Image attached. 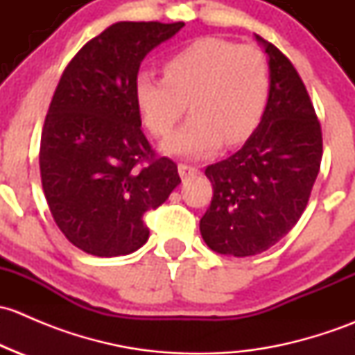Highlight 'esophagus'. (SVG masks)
Masks as SVG:
<instances>
[{
  "label": "esophagus",
  "mask_w": 355,
  "mask_h": 355,
  "mask_svg": "<svg viewBox=\"0 0 355 355\" xmlns=\"http://www.w3.org/2000/svg\"><path fill=\"white\" fill-rule=\"evenodd\" d=\"M178 173H180L182 178H192V177H198L200 170L198 166H192V164L180 163L178 164Z\"/></svg>",
  "instance_id": "34e87169"
}]
</instances>
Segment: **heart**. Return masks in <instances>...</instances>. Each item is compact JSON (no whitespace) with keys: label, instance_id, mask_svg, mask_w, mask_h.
<instances>
[{"label":"heart","instance_id":"b5f03b06","mask_svg":"<svg viewBox=\"0 0 355 355\" xmlns=\"http://www.w3.org/2000/svg\"><path fill=\"white\" fill-rule=\"evenodd\" d=\"M164 77L137 75L135 101L156 137H166L192 111L187 123L163 144L168 155L199 157L223 142H245L263 120L271 92L266 55L254 46L200 37L164 62Z\"/></svg>","mask_w":355,"mask_h":355}]
</instances>
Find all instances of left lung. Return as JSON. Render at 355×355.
Masks as SVG:
<instances>
[{"mask_svg":"<svg viewBox=\"0 0 355 355\" xmlns=\"http://www.w3.org/2000/svg\"><path fill=\"white\" fill-rule=\"evenodd\" d=\"M271 92L259 127L235 155L209 164L213 198L200 218L209 249L256 256L273 247L302 216L323 156V134L302 78L271 42Z\"/></svg>","mask_w":355,"mask_h":355,"instance_id":"left-lung-1","label":"left lung"}]
</instances>
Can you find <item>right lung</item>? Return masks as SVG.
<instances>
[{"label":"right lung","instance_id":"add662e5","mask_svg":"<svg viewBox=\"0 0 355 355\" xmlns=\"http://www.w3.org/2000/svg\"><path fill=\"white\" fill-rule=\"evenodd\" d=\"M184 22H116L71 58L46 114L41 182L63 235L84 252L125 256L149 239L146 211L180 184L177 164L156 156L134 94L142 60Z\"/></svg>","mask_w":355,"mask_h":355}]
</instances>
